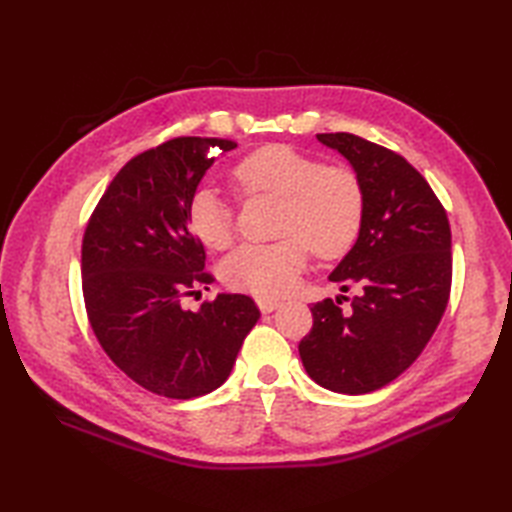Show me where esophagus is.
<instances>
[{"instance_id":"obj_1","label":"esophagus","mask_w":512,"mask_h":512,"mask_svg":"<svg viewBox=\"0 0 512 512\" xmlns=\"http://www.w3.org/2000/svg\"><path fill=\"white\" fill-rule=\"evenodd\" d=\"M257 306L264 314H270L281 306V301H277V299H257Z\"/></svg>"}]
</instances>
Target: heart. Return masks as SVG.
<instances>
[{
  "instance_id": "1",
  "label": "heart",
  "mask_w": 512,
  "mask_h": 512,
  "mask_svg": "<svg viewBox=\"0 0 512 512\" xmlns=\"http://www.w3.org/2000/svg\"><path fill=\"white\" fill-rule=\"evenodd\" d=\"M231 182L242 198L270 195L284 204L281 242L242 246L224 259L220 275L231 290L262 299L286 295L306 268L308 248L319 259H339L361 235L365 189L350 167L325 165L290 145H264L237 162ZM187 226L211 250H226L235 239L233 211L209 189L193 193Z\"/></svg>"
}]
</instances>
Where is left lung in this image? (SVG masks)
I'll return each mask as SVG.
<instances>
[{
    "label": "left lung",
    "instance_id": "left-lung-1",
    "mask_svg": "<svg viewBox=\"0 0 512 512\" xmlns=\"http://www.w3.org/2000/svg\"><path fill=\"white\" fill-rule=\"evenodd\" d=\"M319 143L352 162L365 189L361 235L332 281L358 286L314 303L312 330L299 343L308 376L336 394H369L396 380L436 332L451 295V226L422 173L396 151L336 132Z\"/></svg>",
    "mask_w": 512,
    "mask_h": 512
}]
</instances>
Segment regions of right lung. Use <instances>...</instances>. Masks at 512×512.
I'll return each mask as SVG.
<instances>
[{
    "label": "right lung",
    "instance_id": "obj_1",
    "mask_svg": "<svg viewBox=\"0 0 512 512\" xmlns=\"http://www.w3.org/2000/svg\"><path fill=\"white\" fill-rule=\"evenodd\" d=\"M228 138L178 136L134 156L116 173L85 226V310L105 354L151 394L189 400L228 378L259 308L246 295H217L198 312L180 301L209 290L204 246L187 206Z\"/></svg>",
    "mask_w": 512,
    "mask_h": 512
}]
</instances>
